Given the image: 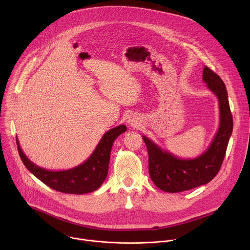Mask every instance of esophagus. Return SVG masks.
<instances>
[{"label": "esophagus", "mask_w": 250, "mask_h": 250, "mask_svg": "<svg viewBox=\"0 0 250 250\" xmlns=\"http://www.w3.org/2000/svg\"><path fill=\"white\" fill-rule=\"evenodd\" d=\"M128 121H129L130 125H136V121H135V119L133 117H130V119Z\"/></svg>", "instance_id": "1"}]
</instances>
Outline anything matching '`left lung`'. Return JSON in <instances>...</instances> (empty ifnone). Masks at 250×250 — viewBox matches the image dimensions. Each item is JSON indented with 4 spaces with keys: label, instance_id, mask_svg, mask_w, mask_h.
<instances>
[{
    "label": "left lung",
    "instance_id": "left-lung-1",
    "mask_svg": "<svg viewBox=\"0 0 250 250\" xmlns=\"http://www.w3.org/2000/svg\"><path fill=\"white\" fill-rule=\"evenodd\" d=\"M203 80L218 97L221 113L219 130L206 152L194 159H180L142 136L148 151L150 178L164 192L179 193L205 185L216 177L223 164L233 127L228 91L221 77L207 66L204 67Z\"/></svg>",
    "mask_w": 250,
    "mask_h": 250
}]
</instances>
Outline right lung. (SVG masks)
<instances>
[{
    "label": "right lung",
    "mask_w": 250,
    "mask_h": 250,
    "mask_svg": "<svg viewBox=\"0 0 250 250\" xmlns=\"http://www.w3.org/2000/svg\"><path fill=\"white\" fill-rule=\"evenodd\" d=\"M125 130L126 126L123 125L106 131L87 161L64 171H50L37 166L24 155L18 138L17 146L22 163L38 179L58 192L82 195L96 191L103 184L108 175L114 141Z\"/></svg>",
    "instance_id": "add662e5"
}]
</instances>
